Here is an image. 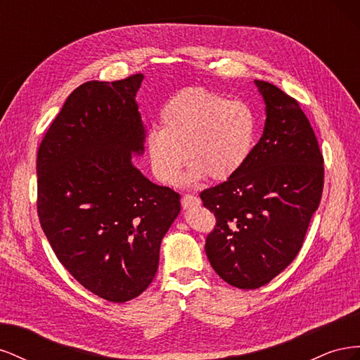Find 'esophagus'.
<instances>
[{"mask_svg": "<svg viewBox=\"0 0 360 360\" xmlns=\"http://www.w3.org/2000/svg\"><path fill=\"white\" fill-rule=\"evenodd\" d=\"M200 198L195 197V195H191V193H186L183 195L181 198V207L183 209H189V207H193V205H200Z\"/></svg>", "mask_w": 360, "mask_h": 360, "instance_id": "obj_1", "label": "esophagus"}]
</instances>
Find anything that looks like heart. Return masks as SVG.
Instances as JSON below:
<instances>
[{
  "label": "heart",
  "mask_w": 360,
  "mask_h": 360,
  "mask_svg": "<svg viewBox=\"0 0 360 360\" xmlns=\"http://www.w3.org/2000/svg\"><path fill=\"white\" fill-rule=\"evenodd\" d=\"M160 129L147 134V151L155 176L174 184L189 162L192 180L224 181L243 168L257 139V118L240 101L200 86L169 97L160 110Z\"/></svg>",
  "instance_id": "heart-1"
}]
</instances>
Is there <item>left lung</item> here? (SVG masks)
Returning <instances> with one entry per match:
<instances>
[{"mask_svg":"<svg viewBox=\"0 0 360 360\" xmlns=\"http://www.w3.org/2000/svg\"><path fill=\"white\" fill-rule=\"evenodd\" d=\"M266 126L243 168L200 197L216 225L205 238L212 267L228 284L255 290L296 258L324 184L323 155L294 97L255 81Z\"/></svg>","mask_w":360,"mask_h":360,"instance_id":"8db88e82","label":"left lung"}]
</instances>
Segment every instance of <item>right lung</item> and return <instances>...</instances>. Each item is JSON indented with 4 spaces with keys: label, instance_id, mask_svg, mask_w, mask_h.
<instances>
[{
    "label": "right lung",
    "instance_id": "right-lung-1",
    "mask_svg": "<svg viewBox=\"0 0 360 360\" xmlns=\"http://www.w3.org/2000/svg\"><path fill=\"white\" fill-rule=\"evenodd\" d=\"M143 75L89 81L64 102L37 151V214L60 263L108 302L139 296L153 281L180 193L134 165L144 126L136 91Z\"/></svg>",
    "mask_w": 360,
    "mask_h": 360
}]
</instances>
